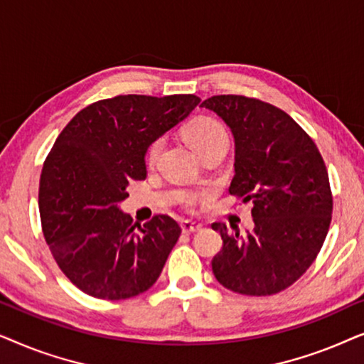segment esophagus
I'll use <instances>...</instances> for the list:
<instances>
[{"label": "esophagus", "instance_id": "esophagus-1", "mask_svg": "<svg viewBox=\"0 0 364 364\" xmlns=\"http://www.w3.org/2000/svg\"><path fill=\"white\" fill-rule=\"evenodd\" d=\"M181 227H182V232L183 233H193V232H198L202 228L200 223L192 222V220H182Z\"/></svg>", "mask_w": 364, "mask_h": 364}]
</instances>
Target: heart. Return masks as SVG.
<instances>
[{
  "label": "heart",
  "mask_w": 364,
  "mask_h": 364,
  "mask_svg": "<svg viewBox=\"0 0 364 364\" xmlns=\"http://www.w3.org/2000/svg\"><path fill=\"white\" fill-rule=\"evenodd\" d=\"M186 137L197 154L205 151L208 147L215 146V144L228 142L225 127L213 117H198L196 121H192L186 129ZM162 139H157V141H154L151 146H149L147 164H154L157 161L159 154L162 151ZM187 200L192 202V197H188Z\"/></svg>",
  "instance_id": "b5f03b06"
}]
</instances>
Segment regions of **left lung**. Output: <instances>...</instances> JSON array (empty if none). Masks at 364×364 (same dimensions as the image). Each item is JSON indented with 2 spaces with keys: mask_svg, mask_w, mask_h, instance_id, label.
I'll list each match as a JSON object with an SVG mask.
<instances>
[{
  "mask_svg": "<svg viewBox=\"0 0 364 364\" xmlns=\"http://www.w3.org/2000/svg\"><path fill=\"white\" fill-rule=\"evenodd\" d=\"M230 127L235 176L228 192L252 200V232L225 223L212 272L228 290L267 296L305 273L325 242L333 197L326 166L310 136L282 109L245 96H213L200 104Z\"/></svg>",
  "mask_w": 364,
  "mask_h": 364,
  "instance_id": "8db88e82",
  "label": "left lung"
}]
</instances>
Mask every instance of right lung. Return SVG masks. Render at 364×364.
Segmentation results:
<instances>
[{"label":"right lung","mask_w":364,"mask_h":364,"mask_svg":"<svg viewBox=\"0 0 364 364\" xmlns=\"http://www.w3.org/2000/svg\"><path fill=\"white\" fill-rule=\"evenodd\" d=\"M198 102L193 94L104 99L59 134L43 167L39 213L54 260L79 290L126 300L157 282L181 227L156 215L137 232L119 205L129 182L147 177L149 146Z\"/></svg>","instance_id":"1"}]
</instances>
